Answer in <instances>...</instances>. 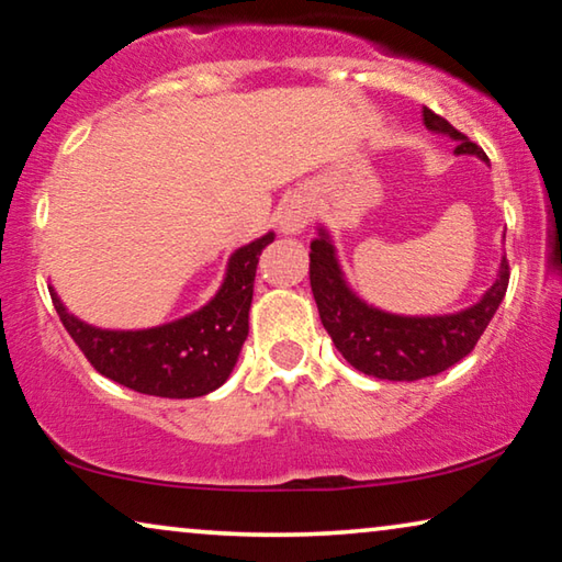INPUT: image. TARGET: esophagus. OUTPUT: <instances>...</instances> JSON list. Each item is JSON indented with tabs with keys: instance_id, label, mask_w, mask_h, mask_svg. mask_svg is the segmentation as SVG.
Here are the masks:
<instances>
[{
	"instance_id": "1",
	"label": "esophagus",
	"mask_w": 562,
	"mask_h": 562,
	"mask_svg": "<svg viewBox=\"0 0 562 562\" xmlns=\"http://www.w3.org/2000/svg\"><path fill=\"white\" fill-rule=\"evenodd\" d=\"M308 223H312V202L301 198V194H294V198L281 207V215H279L281 231L286 235H296L304 231Z\"/></svg>"
}]
</instances>
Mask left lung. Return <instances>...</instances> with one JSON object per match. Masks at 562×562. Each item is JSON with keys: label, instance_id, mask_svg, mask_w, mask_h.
<instances>
[{"label": "left lung", "instance_id": "8db88e82", "mask_svg": "<svg viewBox=\"0 0 562 562\" xmlns=\"http://www.w3.org/2000/svg\"><path fill=\"white\" fill-rule=\"evenodd\" d=\"M423 124L428 132L457 142L453 154H471V157L490 161L474 142H469V136H463L459 128H453L430 109H423ZM308 261H312L308 279H312L316 308L341 357L364 375L395 382L438 375L463 360L484 335L492 316L497 314L509 283L507 258H502L497 279L476 304L453 314L403 316L382 312L349 289L327 227L319 225Z\"/></svg>", "mask_w": 562, "mask_h": 562}]
</instances>
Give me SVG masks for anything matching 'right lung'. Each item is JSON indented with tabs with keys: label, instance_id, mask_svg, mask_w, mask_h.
<instances>
[{
	"label": "right lung",
	"instance_id": "obj_1",
	"mask_svg": "<svg viewBox=\"0 0 562 562\" xmlns=\"http://www.w3.org/2000/svg\"><path fill=\"white\" fill-rule=\"evenodd\" d=\"M276 235L235 250L223 286L198 312L149 329H101L80 322L50 289L63 327L88 362L119 385L157 397H200L231 378L248 337L258 256Z\"/></svg>",
	"mask_w": 562,
	"mask_h": 562
}]
</instances>
